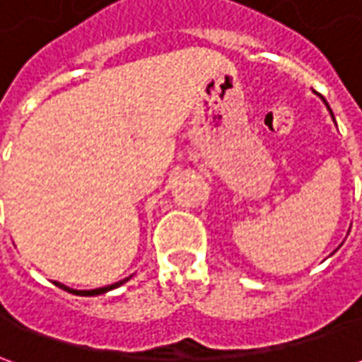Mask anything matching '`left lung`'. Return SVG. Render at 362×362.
<instances>
[{
  "mask_svg": "<svg viewBox=\"0 0 362 362\" xmlns=\"http://www.w3.org/2000/svg\"><path fill=\"white\" fill-rule=\"evenodd\" d=\"M324 103H326V100H324ZM326 106H327V103H326ZM327 110H329V106H327ZM329 112H332V110H329ZM332 116H334V114H332Z\"/></svg>",
  "mask_w": 362,
  "mask_h": 362,
  "instance_id": "left-lung-1",
  "label": "left lung"
}]
</instances>
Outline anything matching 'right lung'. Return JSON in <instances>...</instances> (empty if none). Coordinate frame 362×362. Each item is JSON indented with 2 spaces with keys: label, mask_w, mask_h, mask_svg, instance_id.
I'll return each instance as SVG.
<instances>
[{
  "label": "right lung",
  "mask_w": 362,
  "mask_h": 362,
  "mask_svg": "<svg viewBox=\"0 0 362 362\" xmlns=\"http://www.w3.org/2000/svg\"><path fill=\"white\" fill-rule=\"evenodd\" d=\"M129 279V277H127ZM127 279H122L118 281V283H114V285H106V287H100V288H90V291H75V288H69L66 287V285H62V283H58V281H54V285H58L59 288H64V291H69V293H75V295H83V296H95V295H103V293H106V291H112V288L119 287V285H124Z\"/></svg>",
  "instance_id": "add662e5"
}]
</instances>
